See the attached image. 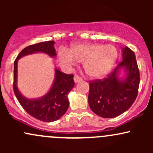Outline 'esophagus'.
I'll list each match as a JSON object with an SVG mask.
<instances>
[{
  "label": "esophagus",
  "instance_id": "esophagus-1",
  "mask_svg": "<svg viewBox=\"0 0 153 153\" xmlns=\"http://www.w3.org/2000/svg\"><path fill=\"white\" fill-rule=\"evenodd\" d=\"M74 82H75V83H77V82H80V81H82V78H80V77H79L78 75H75L74 76Z\"/></svg>",
  "mask_w": 153,
  "mask_h": 153
}]
</instances>
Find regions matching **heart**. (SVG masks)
I'll return each mask as SVG.
<instances>
[{"label": "heart", "instance_id": "obj_1", "mask_svg": "<svg viewBox=\"0 0 153 153\" xmlns=\"http://www.w3.org/2000/svg\"><path fill=\"white\" fill-rule=\"evenodd\" d=\"M118 56V50L111 45L78 43L72 45L68 50H61L57 54V60L64 67L75 65L76 62H82L89 78L101 79L111 71Z\"/></svg>", "mask_w": 153, "mask_h": 153}]
</instances>
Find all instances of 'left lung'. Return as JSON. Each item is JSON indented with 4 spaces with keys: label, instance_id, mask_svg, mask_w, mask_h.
Instances as JSON below:
<instances>
[{
    "label": "left lung",
    "instance_id": "1",
    "mask_svg": "<svg viewBox=\"0 0 153 153\" xmlns=\"http://www.w3.org/2000/svg\"><path fill=\"white\" fill-rule=\"evenodd\" d=\"M122 51V61L113 73L90 82L89 106L103 118H114L127 111L137 96L140 78L135 54L127 46Z\"/></svg>",
    "mask_w": 153,
    "mask_h": 153
}]
</instances>
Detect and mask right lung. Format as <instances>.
I'll list each match as a JSON object with an SVG mask.
<instances>
[{
    "label": "right lung",
    "instance_id": "right-lung-1",
    "mask_svg": "<svg viewBox=\"0 0 153 153\" xmlns=\"http://www.w3.org/2000/svg\"><path fill=\"white\" fill-rule=\"evenodd\" d=\"M54 42L47 41L35 44L24 48L14 61L13 91L19 103L31 117L45 122L58 120L65 114L69 107L68 94L74 87L73 75H68L54 68V78L50 90L44 96L36 99H28L17 86L18 61L24 56L36 53H44L54 58L57 56Z\"/></svg>",
    "mask_w": 153,
    "mask_h": 153
}]
</instances>
